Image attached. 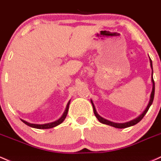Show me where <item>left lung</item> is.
I'll list each match as a JSON object with an SVG mask.
<instances>
[{
    "label": "left lung",
    "mask_w": 161,
    "mask_h": 161,
    "mask_svg": "<svg viewBox=\"0 0 161 161\" xmlns=\"http://www.w3.org/2000/svg\"><path fill=\"white\" fill-rule=\"evenodd\" d=\"M150 63H151V69H152V77H151V81H152V83H153V88H152V92H151V98H150L149 103H148L147 106L145 110L144 111V112H143L141 114H140V115H139L137 118H135V119L131 120V121H128V122H125V123H115V122H113V121H108V120L105 119V118L101 117L99 114H98V113H97L96 110H95V107L94 104H93L92 101L91 100L92 105L93 111H94V114H95V117L98 118V120L100 121L101 123L105 124V125H110V126L114 127V128H128V127L133 126V125H136V124L138 123L139 121H140L143 118H144V116L145 115L146 113L147 112V111H148V109H149V108L151 107V105H152L153 101V98H154L155 86H154V81H153V66H152V61H151V58H150Z\"/></svg>",
    "instance_id": "8db88e82"
}]
</instances>
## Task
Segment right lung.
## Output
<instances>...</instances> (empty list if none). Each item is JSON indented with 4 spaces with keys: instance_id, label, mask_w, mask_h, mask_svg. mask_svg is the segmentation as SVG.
<instances>
[{
    "instance_id": "right-lung-1",
    "label": "right lung",
    "mask_w": 161,
    "mask_h": 161,
    "mask_svg": "<svg viewBox=\"0 0 161 161\" xmlns=\"http://www.w3.org/2000/svg\"><path fill=\"white\" fill-rule=\"evenodd\" d=\"M69 103H70V101L68 102V104H67L66 110H65V112H64V113H63V115H62V117L59 118V119H58L57 121H53V122L48 123V124H44V125H36V124L29 123V122H27V121H24V120H22V119H21V121H22L24 124H26V125H28V126L31 127V128H37V129H49V128H54V127H56V126H57V125H60V124L63 122V121H64L65 118H66L67 113H68V111H69Z\"/></svg>"
}]
</instances>
